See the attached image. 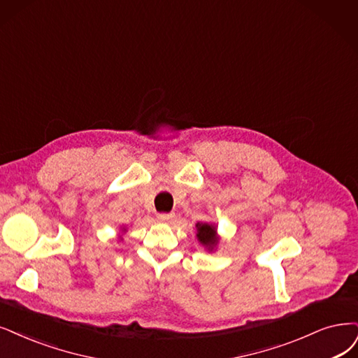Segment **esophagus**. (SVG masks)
I'll return each mask as SVG.
<instances>
[{"label": "esophagus", "instance_id": "obj_1", "mask_svg": "<svg viewBox=\"0 0 358 358\" xmlns=\"http://www.w3.org/2000/svg\"><path fill=\"white\" fill-rule=\"evenodd\" d=\"M174 217H176L174 214H159V215H157V220L161 221V222H168V221H171Z\"/></svg>", "mask_w": 358, "mask_h": 358}]
</instances>
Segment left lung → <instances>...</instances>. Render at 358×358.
I'll return each instance as SVG.
<instances>
[{
  "label": "left lung",
  "instance_id": "left-lung-1",
  "mask_svg": "<svg viewBox=\"0 0 358 358\" xmlns=\"http://www.w3.org/2000/svg\"><path fill=\"white\" fill-rule=\"evenodd\" d=\"M196 237L208 250H214L215 246L218 245V234H217V227L214 224H208V222H197L196 224Z\"/></svg>",
  "mask_w": 358,
  "mask_h": 358
}]
</instances>
